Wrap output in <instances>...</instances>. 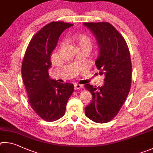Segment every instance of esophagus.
Here are the masks:
<instances>
[{"label":"esophagus","instance_id":"esophagus-1","mask_svg":"<svg viewBox=\"0 0 153 153\" xmlns=\"http://www.w3.org/2000/svg\"><path fill=\"white\" fill-rule=\"evenodd\" d=\"M74 88L75 90H78V89H81L82 88V85H80V84H74Z\"/></svg>","mask_w":153,"mask_h":153}]
</instances>
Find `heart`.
<instances>
[{"label":"heart","instance_id":"1","mask_svg":"<svg viewBox=\"0 0 153 153\" xmlns=\"http://www.w3.org/2000/svg\"><path fill=\"white\" fill-rule=\"evenodd\" d=\"M72 41L77 48H89L91 46V42L89 37L85 34L74 35L72 37Z\"/></svg>","mask_w":153,"mask_h":153}]
</instances>
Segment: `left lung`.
<instances>
[{
    "mask_svg": "<svg viewBox=\"0 0 153 153\" xmlns=\"http://www.w3.org/2000/svg\"><path fill=\"white\" fill-rule=\"evenodd\" d=\"M95 37L99 56L95 65L104 75L101 87L86 84L92 100L85 108L86 116L96 123H107L118 113L129 93L132 63L125 39L114 27L107 22L84 23Z\"/></svg>",
    "mask_w": 153,
    "mask_h": 153,
    "instance_id": "obj_1",
    "label": "left lung"
}]
</instances>
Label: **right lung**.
<instances>
[{
  "label": "right lung",
  "instance_id": "obj_1",
  "mask_svg": "<svg viewBox=\"0 0 153 153\" xmlns=\"http://www.w3.org/2000/svg\"><path fill=\"white\" fill-rule=\"evenodd\" d=\"M72 24L51 22L33 37L24 56L22 78L32 109L45 121L61 118L68 99L74 91L71 83H61L51 79L48 70L50 57L62 33Z\"/></svg>",
  "mask_w": 153,
  "mask_h": 153
}]
</instances>
